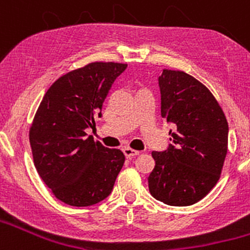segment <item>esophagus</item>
<instances>
[{"instance_id": "obj_1", "label": "esophagus", "mask_w": 250, "mask_h": 250, "mask_svg": "<svg viewBox=\"0 0 250 250\" xmlns=\"http://www.w3.org/2000/svg\"><path fill=\"white\" fill-rule=\"evenodd\" d=\"M124 154H125L126 158H134V156H138L139 154H140V151L131 149V147H125V149H124Z\"/></svg>"}]
</instances>
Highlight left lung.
<instances>
[{"instance_id": "obj_1", "label": "left lung", "mask_w": 250, "mask_h": 250, "mask_svg": "<svg viewBox=\"0 0 250 250\" xmlns=\"http://www.w3.org/2000/svg\"><path fill=\"white\" fill-rule=\"evenodd\" d=\"M161 118L174 125L169 150L152 151L149 190L175 207L202 200L215 187L228 152V121L210 90L180 70L159 76Z\"/></svg>"}]
</instances>
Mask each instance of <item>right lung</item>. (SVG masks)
<instances>
[{
	"instance_id": "obj_1",
	"label": "right lung",
	"mask_w": 250,
	"mask_h": 250,
	"mask_svg": "<svg viewBox=\"0 0 250 250\" xmlns=\"http://www.w3.org/2000/svg\"><path fill=\"white\" fill-rule=\"evenodd\" d=\"M126 63L98 62L59 77L46 91L30 127L34 164L57 199L89 207L111 193L125 161L123 151L86 138L112 83Z\"/></svg>"
}]
</instances>
